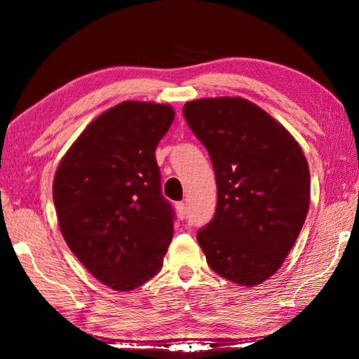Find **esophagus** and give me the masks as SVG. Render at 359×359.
<instances>
[{
	"label": "esophagus",
	"instance_id": "obj_1",
	"mask_svg": "<svg viewBox=\"0 0 359 359\" xmlns=\"http://www.w3.org/2000/svg\"><path fill=\"white\" fill-rule=\"evenodd\" d=\"M175 209H177V214L180 218H185V215H187V204L185 203H177L175 204Z\"/></svg>",
	"mask_w": 359,
	"mask_h": 359
}]
</instances>
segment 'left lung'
Returning <instances> with one entry per match:
<instances>
[{"mask_svg": "<svg viewBox=\"0 0 359 359\" xmlns=\"http://www.w3.org/2000/svg\"><path fill=\"white\" fill-rule=\"evenodd\" d=\"M184 117L215 171V215L196 234L208 264L242 287L259 285L282 266L306 222V156L278 121L247 100L190 101Z\"/></svg>", "mask_w": 359, "mask_h": 359, "instance_id": "obj_1", "label": "left lung"}]
</instances>
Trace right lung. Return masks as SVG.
<instances>
[{"label":"right lung","instance_id":"1","mask_svg":"<svg viewBox=\"0 0 359 359\" xmlns=\"http://www.w3.org/2000/svg\"><path fill=\"white\" fill-rule=\"evenodd\" d=\"M174 109L125 101L96 117L60 161L53 204L66 244L101 283L130 291L156 276L174 233L155 150Z\"/></svg>","mask_w":359,"mask_h":359}]
</instances>
